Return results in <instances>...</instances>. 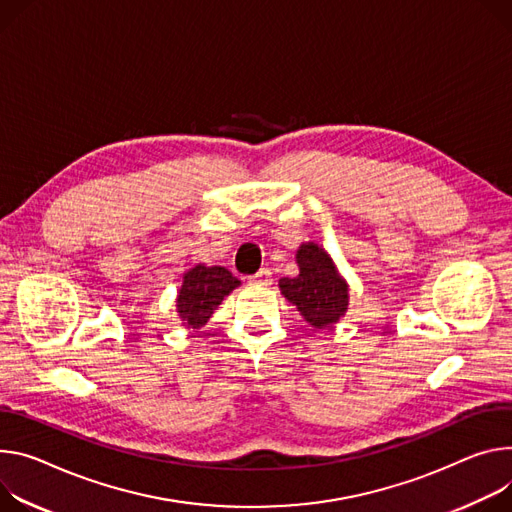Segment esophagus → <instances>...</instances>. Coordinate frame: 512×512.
<instances>
[{
	"label": "esophagus",
	"instance_id": "34e87169",
	"mask_svg": "<svg viewBox=\"0 0 512 512\" xmlns=\"http://www.w3.org/2000/svg\"><path fill=\"white\" fill-rule=\"evenodd\" d=\"M271 282H273V273L267 267H263L255 275H251V284H255V286H269Z\"/></svg>",
	"mask_w": 512,
	"mask_h": 512
}]
</instances>
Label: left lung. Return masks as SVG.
<instances>
[{"instance_id": "8db88e82", "label": "left lung", "mask_w": 512, "mask_h": 512, "mask_svg": "<svg viewBox=\"0 0 512 512\" xmlns=\"http://www.w3.org/2000/svg\"><path fill=\"white\" fill-rule=\"evenodd\" d=\"M296 259L300 273L282 277L280 290L314 329L329 327L347 310V284L339 277L331 257L314 243L302 245Z\"/></svg>"}]
</instances>
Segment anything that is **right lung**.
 <instances>
[{
	"instance_id": "right-lung-1",
	"label": "right lung",
	"mask_w": 512,
	"mask_h": 512,
	"mask_svg": "<svg viewBox=\"0 0 512 512\" xmlns=\"http://www.w3.org/2000/svg\"><path fill=\"white\" fill-rule=\"evenodd\" d=\"M241 282L224 267L196 265L183 275V286L177 298L179 316L192 329H200L212 316L216 306Z\"/></svg>"
}]
</instances>
